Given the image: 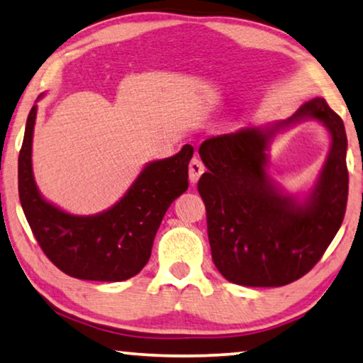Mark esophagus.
I'll return each mask as SVG.
<instances>
[{"label": "esophagus", "instance_id": "34e87169", "mask_svg": "<svg viewBox=\"0 0 363 363\" xmlns=\"http://www.w3.org/2000/svg\"><path fill=\"white\" fill-rule=\"evenodd\" d=\"M205 171V166L202 163V160L194 157L191 160V163H189V179H191V182H197L200 179V176L203 174Z\"/></svg>", "mask_w": 363, "mask_h": 363}]
</instances>
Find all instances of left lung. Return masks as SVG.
I'll return each instance as SVG.
<instances>
[{"mask_svg":"<svg viewBox=\"0 0 363 363\" xmlns=\"http://www.w3.org/2000/svg\"><path fill=\"white\" fill-rule=\"evenodd\" d=\"M303 118L323 122L332 150L319 184L302 206L267 179V142L276 130ZM342 119L313 99L273 128H244L199 148L208 172L199 181L206 208L211 258L224 278L249 287H279L307 274L335 239L346 213L349 171Z\"/></svg>","mask_w":363,"mask_h":363,"instance_id":"8db88e82","label":"left lung"}]
</instances>
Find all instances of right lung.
I'll use <instances>...</instances> for the list:
<instances>
[{
	"mask_svg": "<svg viewBox=\"0 0 363 363\" xmlns=\"http://www.w3.org/2000/svg\"><path fill=\"white\" fill-rule=\"evenodd\" d=\"M37 106L27 118L19 152V199L40 249L72 278L87 281L129 279L145 267L155 235L169 205L187 191L192 145L174 157L153 161L119 202L100 215L76 216L56 208L38 194L32 174V137Z\"/></svg>",
	"mask_w": 363,
	"mask_h": 363,
	"instance_id": "right-lung-1",
	"label": "right lung"
}]
</instances>
